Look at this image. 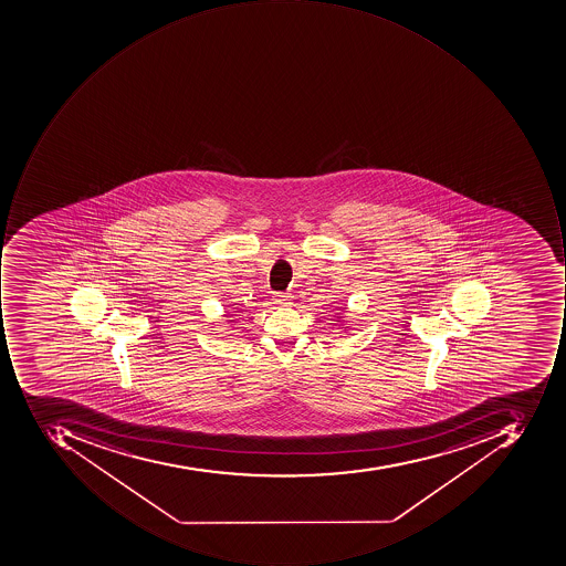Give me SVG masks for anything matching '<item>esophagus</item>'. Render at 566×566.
<instances>
[{
    "label": "esophagus",
    "mask_w": 566,
    "mask_h": 566,
    "mask_svg": "<svg viewBox=\"0 0 566 566\" xmlns=\"http://www.w3.org/2000/svg\"><path fill=\"white\" fill-rule=\"evenodd\" d=\"M275 304H281V306H285V304H289V301H291V296H287V294H282V292H277L275 294Z\"/></svg>",
    "instance_id": "34e87169"
}]
</instances>
